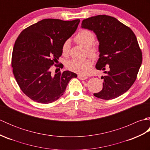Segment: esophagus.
Wrapping results in <instances>:
<instances>
[{"instance_id": "obj_1", "label": "esophagus", "mask_w": 150, "mask_h": 150, "mask_svg": "<svg viewBox=\"0 0 150 150\" xmlns=\"http://www.w3.org/2000/svg\"><path fill=\"white\" fill-rule=\"evenodd\" d=\"M78 78L79 79H81V80H85V79H86L88 77L86 76L85 75H78Z\"/></svg>"}]
</instances>
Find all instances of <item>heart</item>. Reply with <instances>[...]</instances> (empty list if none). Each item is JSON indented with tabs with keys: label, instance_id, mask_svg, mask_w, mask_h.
I'll return each mask as SVG.
<instances>
[{
	"label": "heart",
	"instance_id": "obj_1",
	"mask_svg": "<svg viewBox=\"0 0 150 150\" xmlns=\"http://www.w3.org/2000/svg\"><path fill=\"white\" fill-rule=\"evenodd\" d=\"M95 35L91 31L88 30H81L75 37L76 42L86 48L88 55L93 59H97L99 56L100 50L96 44H94ZM70 42L69 40H66L62 44V53L64 55H67L69 53ZM93 65L92 60L90 58L79 60L73 59L69 60L66 63V68L70 71L79 73L86 74L90 71Z\"/></svg>",
	"mask_w": 150,
	"mask_h": 150
}]
</instances>
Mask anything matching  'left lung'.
<instances>
[{
    "instance_id": "left-lung-1",
    "label": "left lung",
    "mask_w": 150,
    "mask_h": 150,
    "mask_svg": "<svg viewBox=\"0 0 150 150\" xmlns=\"http://www.w3.org/2000/svg\"><path fill=\"white\" fill-rule=\"evenodd\" d=\"M82 28L92 30L99 41L98 70H106L103 88L94 96L104 100L113 99L124 94L134 83L142 61V55L133 31L117 18L97 15L86 18Z\"/></svg>"
}]
</instances>
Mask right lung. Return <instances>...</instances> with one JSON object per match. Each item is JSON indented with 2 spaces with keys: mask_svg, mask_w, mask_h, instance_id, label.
<instances>
[{
  "mask_svg": "<svg viewBox=\"0 0 150 150\" xmlns=\"http://www.w3.org/2000/svg\"><path fill=\"white\" fill-rule=\"evenodd\" d=\"M79 22V19H43L24 29L15 40L13 73L21 90L31 100L53 103L64 93L69 81L77 77L69 71L52 75L50 69L53 65L63 68L62 63H55L62 55V44L74 33Z\"/></svg>",
  "mask_w": 150,
  "mask_h": 150,
  "instance_id": "obj_1",
  "label": "right lung"
}]
</instances>
